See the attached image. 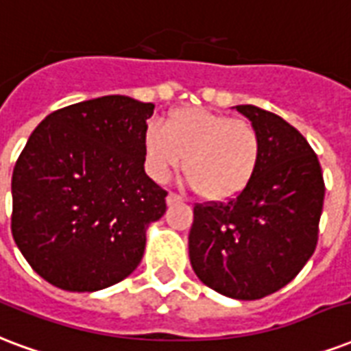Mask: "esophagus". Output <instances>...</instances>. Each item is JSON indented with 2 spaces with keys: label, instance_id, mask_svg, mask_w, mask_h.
Segmentation results:
<instances>
[{
  "label": "esophagus",
  "instance_id": "34e87169",
  "mask_svg": "<svg viewBox=\"0 0 351 351\" xmlns=\"http://www.w3.org/2000/svg\"><path fill=\"white\" fill-rule=\"evenodd\" d=\"M183 197L178 196V194H173V192H168V196H166V204L168 205H173V204H179Z\"/></svg>",
  "mask_w": 351,
  "mask_h": 351
}]
</instances>
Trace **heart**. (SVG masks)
Wrapping results in <instances>:
<instances>
[{"label":"heart","mask_w":351,"mask_h":351,"mask_svg":"<svg viewBox=\"0 0 351 351\" xmlns=\"http://www.w3.org/2000/svg\"><path fill=\"white\" fill-rule=\"evenodd\" d=\"M146 168L165 181L183 161V173L199 197L228 202L254 181L263 141L254 123L204 109H178L144 136Z\"/></svg>","instance_id":"1"}]
</instances>
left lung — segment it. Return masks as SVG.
Listing matches in <instances>:
<instances>
[{"instance_id": "1", "label": "left lung", "mask_w": 351, "mask_h": 351, "mask_svg": "<svg viewBox=\"0 0 351 351\" xmlns=\"http://www.w3.org/2000/svg\"><path fill=\"white\" fill-rule=\"evenodd\" d=\"M259 131L263 157L254 181L228 202L194 205L192 270L235 300H259L296 278L318 242L324 178L304 135L281 116L237 105Z\"/></svg>"}]
</instances>
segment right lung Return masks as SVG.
<instances>
[{
	"mask_svg": "<svg viewBox=\"0 0 351 351\" xmlns=\"http://www.w3.org/2000/svg\"><path fill=\"white\" fill-rule=\"evenodd\" d=\"M154 104L104 96L47 114L12 172L10 229L47 283L94 292L120 283L146 247L166 194L144 172Z\"/></svg>",
	"mask_w": 351,
	"mask_h": 351,
	"instance_id": "1",
	"label": "right lung"
}]
</instances>
